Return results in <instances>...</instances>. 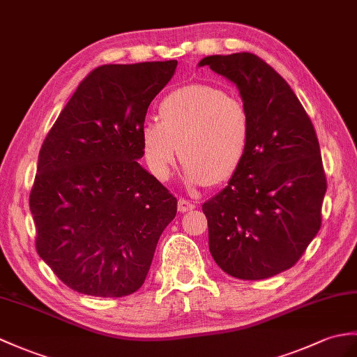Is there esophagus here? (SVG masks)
Masks as SVG:
<instances>
[{"label": "esophagus", "mask_w": 357, "mask_h": 357, "mask_svg": "<svg viewBox=\"0 0 357 357\" xmlns=\"http://www.w3.org/2000/svg\"><path fill=\"white\" fill-rule=\"evenodd\" d=\"M178 210H179V213L192 211V210H195V204L187 201V199H182V197H181L179 201H178Z\"/></svg>", "instance_id": "1"}]
</instances>
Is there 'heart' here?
I'll use <instances>...</instances> for the list:
<instances>
[{"mask_svg":"<svg viewBox=\"0 0 357 357\" xmlns=\"http://www.w3.org/2000/svg\"><path fill=\"white\" fill-rule=\"evenodd\" d=\"M160 120L141 126L149 169L160 181L172 175L182 149L190 187L223 184L245 161L251 143V115L242 100L219 86L193 84L165 96Z\"/></svg>","mask_w":357,"mask_h":357,"instance_id":"b5f03b06","label":"heart"}]
</instances>
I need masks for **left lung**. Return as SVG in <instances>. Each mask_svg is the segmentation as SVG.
Here are the masks:
<instances>
[{
  "label": "left lung",
  "mask_w": 357,
  "mask_h": 357,
  "mask_svg": "<svg viewBox=\"0 0 357 357\" xmlns=\"http://www.w3.org/2000/svg\"><path fill=\"white\" fill-rule=\"evenodd\" d=\"M197 65L233 82L251 115L245 161L202 205L210 252L231 277H273L300 260L321 228L327 181L317 132L292 88L259 56L214 54Z\"/></svg>",
  "instance_id": "obj_1"
}]
</instances>
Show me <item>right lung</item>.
Here are the masks:
<instances>
[{
  "mask_svg": "<svg viewBox=\"0 0 357 357\" xmlns=\"http://www.w3.org/2000/svg\"><path fill=\"white\" fill-rule=\"evenodd\" d=\"M176 61L103 65L80 82L39 152L30 193L36 250L91 296L137 292L178 201L141 167L147 107Z\"/></svg>",
  "mask_w": 357,
  "mask_h": 357,
  "instance_id": "add662e5",
  "label": "right lung"
}]
</instances>
